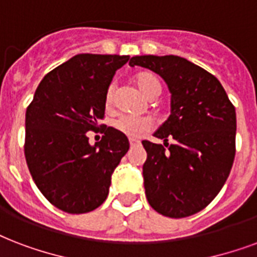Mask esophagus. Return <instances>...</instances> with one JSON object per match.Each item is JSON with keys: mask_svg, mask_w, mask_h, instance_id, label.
<instances>
[{"mask_svg": "<svg viewBox=\"0 0 257 257\" xmlns=\"http://www.w3.org/2000/svg\"><path fill=\"white\" fill-rule=\"evenodd\" d=\"M129 144H131V146H137V144H139V142H136V140H133V139H131V140H129Z\"/></svg>", "mask_w": 257, "mask_h": 257, "instance_id": "esophagus-1", "label": "esophagus"}]
</instances>
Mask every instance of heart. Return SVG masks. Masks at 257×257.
Instances as JSON below:
<instances>
[{
    "label": "heart",
    "instance_id": "heart-1",
    "mask_svg": "<svg viewBox=\"0 0 257 257\" xmlns=\"http://www.w3.org/2000/svg\"><path fill=\"white\" fill-rule=\"evenodd\" d=\"M135 83H136L137 89L140 90L144 97L148 99H155L159 97L160 91H162V86H160L159 79L151 74V72H140L135 76ZM113 94H114V86H109V89L105 95V103L106 107H110L113 103ZM115 129L124 133L125 136L131 137V139H137L146 132H148L152 128V122L148 118H135V117H120L115 121L114 124Z\"/></svg>",
    "mask_w": 257,
    "mask_h": 257
}]
</instances>
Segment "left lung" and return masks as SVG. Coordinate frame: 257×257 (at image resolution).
I'll use <instances>...</instances> for the list:
<instances>
[{
    "instance_id": "8db88e82",
    "label": "left lung",
    "mask_w": 257,
    "mask_h": 257,
    "mask_svg": "<svg viewBox=\"0 0 257 257\" xmlns=\"http://www.w3.org/2000/svg\"><path fill=\"white\" fill-rule=\"evenodd\" d=\"M129 66L159 74L171 93V113L154 133L165 146L143 142L147 199L166 217L195 214L215 198L232 170L234 106L214 75L185 58L142 55L133 56Z\"/></svg>"
}]
</instances>
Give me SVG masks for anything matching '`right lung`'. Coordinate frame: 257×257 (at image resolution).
Here are the masks:
<instances>
[{
	"label": "right lung",
	"mask_w": 257,
	"mask_h": 257,
	"mask_svg": "<svg viewBox=\"0 0 257 257\" xmlns=\"http://www.w3.org/2000/svg\"><path fill=\"white\" fill-rule=\"evenodd\" d=\"M128 60V55H75L43 78L27 109L31 175L43 195L66 213L101 206L111 174L128 152V137L111 126L101 125L103 136L94 146L86 135L98 129L109 85Z\"/></svg>",
	"instance_id": "obj_1"
}]
</instances>
